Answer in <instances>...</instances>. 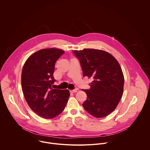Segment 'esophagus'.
Instances as JSON below:
<instances>
[{"label": "esophagus", "mask_w": 150, "mask_h": 150, "mask_svg": "<svg viewBox=\"0 0 150 150\" xmlns=\"http://www.w3.org/2000/svg\"><path fill=\"white\" fill-rule=\"evenodd\" d=\"M70 92L72 93H75L77 92V90H70Z\"/></svg>", "instance_id": "1"}]
</instances>
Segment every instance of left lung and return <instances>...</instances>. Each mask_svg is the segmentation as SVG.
Segmentation results:
<instances>
[{
    "label": "left lung",
    "mask_w": 150,
    "mask_h": 150,
    "mask_svg": "<svg viewBox=\"0 0 150 150\" xmlns=\"http://www.w3.org/2000/svg\"><path fill=\"white\" fill-rule=\"evenodd\" d=\"M79 59L83 76L91 78L87 96L82 106L92 116L101 118L110 115L117 106L123 92L124 76L116 58L102 50H74Z\"/></svg>",
    "instance_id": "obj_1"
}]
</instances>
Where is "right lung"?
<instances>
[{"label":"right lung","mask_w":150,"mask_h":150,"mask_svg":"<svg viewBox=\"0 0 150 150\" xmlns=\"http://www.w3.org/2000/svg\"><path fill=\"white\" fill-rule=\"evenodd\" d=\"M64 50L57 48L41 49L25 61L21 74L24 97L31 110L45 119H52L65 109L70 96L68 90L53 89V76L57 60Z\"/></svg>","instance_id":"right-lung-1"}]
</instances>
